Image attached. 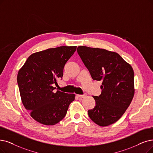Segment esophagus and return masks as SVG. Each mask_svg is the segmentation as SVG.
Returning <instances> with one entry per match:
<instances>
[{
	"label": "esophagus",
	"instance_id": "obj_1",
	"mask_svg": "<svg viewBox=\"0 0 153 153\" xmlns=\"http://www.w3.org/2000/svg\"><path fill=\"white\" fill-rule=\"evenodd\" d=\"M76 96L78 98H85L86 97V94H84V95H76Z\"/></svg>",
	"mask_w": 153,
	"mask_h": 153
}]
</instances>
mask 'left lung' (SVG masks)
Listing matches in <instances>:
<instances>
[{"label":"left lung","mask_w":153,"mask_h":153,"mask_svg":"<svg viewBox=\"0 0 153 153\" xmlns=\"http://www.w3.org/2000/svg\"><path fill=\"white\" fill-rule=\"evenodd\" d=\"M77 52L93 80L102 82V93L93 96L95 106L88 111L89 117L102 127L115 123L134 97L132 67L118 53L105 49L80 46Z\"/></svg>","instance_id":"left-lung-1"}]
</instances>
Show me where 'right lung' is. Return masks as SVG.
<instances>
[{
	"label": "right lung",
	"instance_id": "add662e5",
	"mask_svg": "<svg viewBox=\"0 0 153 153\" xmlns=\"http://www.w3.org/2000/svg\"><path fill=\"white\" fill-rule=\"evenodd\" d=\"M76 46L49 48L30 55L18 71L17 83L25 108L36 121L53 126L66 114L75 95L54 90Z\"/></svg>",
	"mask_w": 153,
	"mask_h": 153
}]
</instances>
